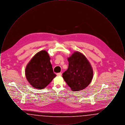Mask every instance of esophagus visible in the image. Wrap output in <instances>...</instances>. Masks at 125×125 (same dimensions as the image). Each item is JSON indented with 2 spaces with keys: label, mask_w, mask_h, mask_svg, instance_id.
<instances>
[{
  "label": "esophagus",
  "mask_w": 125,
  "mask_h": 125,
  "mask_svg": "<svg viewBox=\"0 0 125 125\" xmlns=\"http://www.w3.org/2000/svg\"><path fill=\"white\" fill-rule=\"evenodd\" d=\"M57 76H61V75H62V73H57Z\"/></svg>",
  "instance_id": "34e87169"
}]
</instances>
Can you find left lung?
<instances>
[{
  "mask_svg": "<svg viewBox=\"0 0 125 125\" xmlns=\"http://www.w3.org/2000/svg\"><path fill=\"white\" fill-rule=\"evenodd\" d=\"M68 68L62 77L72 91L85 89L91 83L93 71L89 61L83 54L74 52L67 58Z\"/></svg>",
  "mask_w": 125,
  "mask_h": 125,
  "instance_id": "1",
  "label": "left lung"
}]
</instances>
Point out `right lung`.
I'll return each mask as SVG.
<instances>
[{"mask_svg": "<svg viewBox=\"0 0 125 125\" xmlns=\"http://www.w3.org/2000/svg\"><path fill=\"white\" fill-rule=\"evenodd\" d=\"M50 59L47 52L42 50L36 54L26 66V79L36 89L45 88L56 76L53 71Z\"/></svg>", "mask_w": 125, "mask_h": 125, "instance_id": "1", "label": "right lung"}]
</instances>
